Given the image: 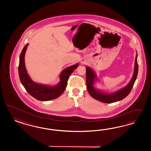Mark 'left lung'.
Masks as SVG:
<instances>
[{"mask_svg": "<svg viewBox=\"0 0 151 151\" xmlns=\"http://www.w3.org/2000/svg\"><path fill=\"white\" fill-rule=\"evenodd\" d=\"M86 70L87 91L93 99L106 104L114 103L122 100L128 96L137 78L138 71L137 51L134 61V67L132 78H131L130 81L127 85L116 91L109 92L95 88L94 85L96 84V82L99 81L97 75L92 69L88 66L86 68Z\"/></svg>", "mask_w": 151, "mask_h": 151, "instance_id": "left-lung-1", "label": "left lung"}]
</instances>
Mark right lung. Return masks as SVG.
Instances as JSON below:
<instances>
[{
    "mask_svg": "<svg viewBox=\"0 0 151 151\" xmlns=\"http://www.w3.org/2000/svg\"><path fill=\"white\" fill-rule=\"evenodd\" d=\"M28 45L29 44H27L24 47L19 58V75L23 86L31 96L38 100L46 101L59 97L66 88L69 76L78 68V64L64 69L60 74V82L55 86L38 83L32 81L27 73L25 67V55Z\"/></svg>",
    "mask_w": 151,
    "mask_h": 151,
    "instance_id": "obj_1",
    "label": "right lung"
}]
</instances>
